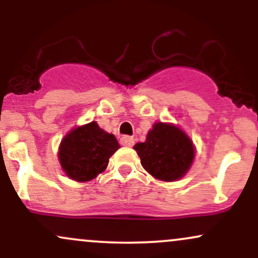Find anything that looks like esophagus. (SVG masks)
<instances>
[{"instance_id":"esophagus-1","label":"esophagus","mask_w":258,"mask_h":258,"mask_svg":"<svg viewBox=\"0 0 258 258\" xmlns=\"http://www.w3.org/2000/svg\"><path fill=\"white\" fill-rule=\"evenodd\" d=\"M120 143L121 146L123 147H132L133 144H135V139L132 137H128V136H123V137H121L120 139Z\"/></svg>"}]
</instances>
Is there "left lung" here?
<instances>
[{"instance_id":"8db88e82","label":"left lung","mask_w":258,"mask_h":258,"mask_svg":"<svg viewBox=\"0 0 258 258\" xmlns=\"http://www.w3.org/2000/svg\"><path fill=\"white\" fill-rule=\"evenodd\" d=\"M133 149L141 158L144 170L165 182L184 177L195 158L193 141L178 126L168 122L154 123L146 142L137 143Z\"/></svg>"}]
</instances>
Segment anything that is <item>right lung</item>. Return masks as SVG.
<instances>
[{"label": "right lung", "instance_id": "obj_1", "mask_svg": "<svg viewBox=\"0 0 258 258\" xmlns=\"http://www.w3.org/2000/svg\"><path fill=\"white\" fill-rule=\"evenodd\" d=\"M120 148L114 135L96 121L70 130L59 144L58 160L70 179L88 182L105 170L110 156Z\"/></svg>", "mask_w": 258, "mask_h": 258}]
</instances>
